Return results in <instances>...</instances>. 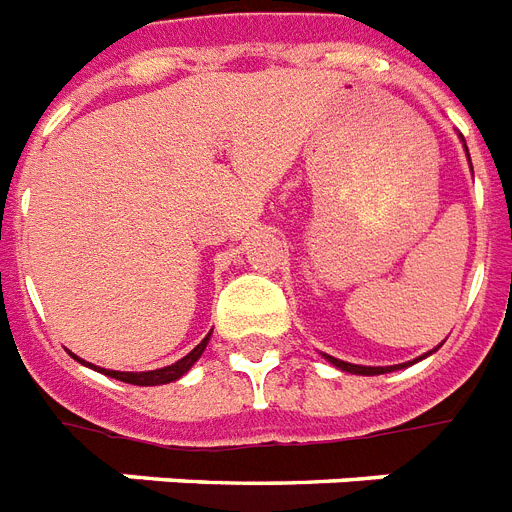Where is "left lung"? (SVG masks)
<instances>
[{
    "label": "left lung",
    "instance_id": "1",
    "mask_svg": "<svg viewBox=\"0 0 512 512\" xmlns=\"http://www.w3.org/2000/svg\"><path fill=\"white\" fill-rule=\"evenodd\" d=\"M330 362H333L335 367H341L343 372H357V375H380V372H391L396 370V367H362V365H349V362H341V359L335 357H327ZM404 367V365H399Z\"/></svg>",
    "mask_w": 512,
    "mask_h": 512
}]
</instances>
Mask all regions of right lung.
I'll use <instances>...</instances> for the list:
<instances>
[{
    "mask_svg": "<svg viewBox=\"0 0 512 512\" xmlns=\"http://www.w3.org/2000/svg\"><path fill=\"white\" fill-rule=\"evenodd\" d=\"M206 343H208V335L190 351V354H187V357H182L179 362H174V365L169 367H161V370L118 372V370H102L100 367V372H105V375H110V378L124 380V383H132V386H161V383H171V380L182 378V375H185L195 362H198V357L203 354V349H206Z\"/></svg>",
    "mask_w": 512,
    "mask_h": 512,
    "instance_id": "obj_1",
    "label": "right lung"
}]
</instances>
